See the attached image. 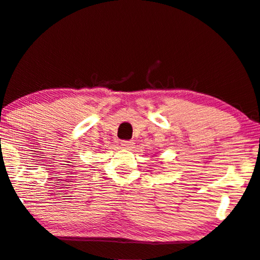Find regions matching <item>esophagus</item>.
Instances as JSON below:
<instances>
[{"label":"esophagus","instance_id":"esophagus-1","mask_svg":"<svg viewBox=\"0 0 260 260\" xmlns=\"http://www.w3.org/2000/svg\"><path fill=\"white\" fill-rule=\"evenodd\" d=\"M121 147L127 148V149H132L134 147V142H133V141H122Z\"/></svg>","mask_w":260,"mask_h":260}]
</instances>
